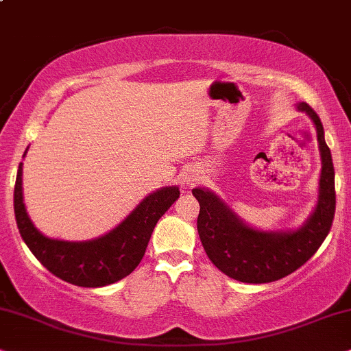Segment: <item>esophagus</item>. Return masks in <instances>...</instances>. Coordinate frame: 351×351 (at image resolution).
Returning a JSON list of instances; mask_svg holds the SVG:
<instances>
[{
    "label": "esophagus",
    "instance_id": "obj_1",
    "mask_svg": "<svg viewBox=\"0 0 351 351\" xmlns=\"http://www.w3.org/2000/svg\"><path fill=\"white\" fill-rule=\"evenodd\" d=\"M197 180H199V173H194V171H191V173H188V175L184 176V184H188V186H193L194 183H196Z\"/></svg>",
    "mask_w": 351,
    "mask_h": 351
}]
</instances>
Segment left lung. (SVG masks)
Returning <instances> with one entry per match:
<instances>
[{
  "label": "left lung",
  "instance_id": "1",
  "mask_svg": "<svg viewBox=\"0 0 351 351\" xmlns=\"http://www.w3.org/2000/svg\"><path fill=\"white\" fill-rule=\"evenodd\" d=\"M316 124L322 170L319 201L313 215L291 233H265L247 227L210 191L196 188L193 194L201 206L197 232L208 259L225 275L245 283L280 280L316 254L330 232L335 214V173L330 149L324 139L321 118L308 104H300Z\"/></svg>",
  "mask_w": 351,
  "mask_h": 351
}]
</instances>
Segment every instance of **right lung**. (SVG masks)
<instances>
[{
	"mask_svg": "<svg viewBox=\"0 0 351 351\" xmlns=\"http://www.w3.org/2000/svg\"><path fill=\"white\" fill-rule=\"evenodd\" d=\"M178 197L180 191L176 186L155 191L117 228L92 241L50 239L34 227L25 212L21 163L14 186V214L22 239L43 267L73 285L97 288L121 280L139 265L158 219Z\"/></svg>",
	"mask_w": 351,
	"mask_h": 351,
	"instance_id": "1",
	"label": "right lung"
}]
</instances>
